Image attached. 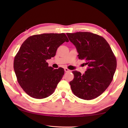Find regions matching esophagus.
<instances>
[{"label": "esophagus", "instance_id": "34e87169", "mask_svg": "<svg viewBox=\"0 0 128 128\" xmlns=\"http://www.w3.org/2000/svg\"><path fill=\"white\" fill-rule=\"evenodd\" d=\"M64 70H65V72H70V70H69L68 69H67V68H64Z\"/></svg>", "mask_w": 128, "mask_h": 128}]
</instances>
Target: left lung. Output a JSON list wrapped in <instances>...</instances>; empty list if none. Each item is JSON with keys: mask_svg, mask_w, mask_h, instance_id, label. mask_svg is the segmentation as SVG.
<instances>
[{"mask_svg": "<svg viewBox=\"0 0 128 128\" xmlns=\"http://www.w3.org/2000/svg\"><path fill=\"white\" fill-rule=\"evenodd\" d=\"M74 44L78 58L88 66L84 74L73 71L74 79L69 82L76 96L85 100L96 98L108 88L116 68V60L110 44L104 38L88 32L67 33Z\"/></svg>", "mask_w": 128, "mask_h": 128, "instance_id": "left-lung-1", "label": "left lung"}]
</instances>
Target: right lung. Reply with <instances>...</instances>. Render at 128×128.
Instances as JSON below:
<instances>
[{"instance_id":"1","label":"right lung","mask_w":128,"mask_h":128,"mask_svg":"<svg viewBox=\"0 0 128 128\" xmlns=\"http://www.w3.org/2000/svg\"><path fill=\"white\" fill-rule=\"evenodd\" d=\"M69 40L66 34H43L29 37L21 45L14 62L19 85L34 98L50 96L64 74V69H54L46 60L56 56L60 46Z\"/></svg>"}]
</instances>
